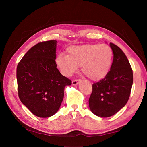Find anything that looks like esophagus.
I'll return each instance as SVG.
<instances>
[{
    "label": "esophagus",
    "instance_id": "1",
    "mask_svg": "<svg viewBox=\"0 0 147 147\" xmlns=\"http://www.w3.org/2000/svg\"><path fill=\"white\" fill-rule=\"evenodd\" d=\"M80 79H77V80H73V86H76V85H78V84L80 82Z\"/></svg>",
    "mask_w": 147,
    "mask_h": 147
}]
</instances>
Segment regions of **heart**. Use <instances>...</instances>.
I'll use <instances>...</instances> for the list:
<instances>
[{
	"label": "heart",
	"mask_w": 147,
	"mask_h": 147,
	"mask_svg": "<svg viewBox=\"0 0 147 147\" xmlns=\"http://www.w3.org/2000/svg\"><path fill=\"white\" fill-rule=\"evenodd\" d=\"M68 55L60 54L56 63L61 73L70 76L82 67V71L91 80L97 81L105 77L110 70L113 61V51L106 44H87L71 46Z\"/></svg>",
	"instance_id": "heart-1"
}]
</instances>
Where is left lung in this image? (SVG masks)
Wrapping results in <instances>:
<instances>
[{"mask_svg": "<svg viewBox=\"0 0 147 147\" xmlns=\"http://www.w3.org/2000/svg\"><path fill=\"white\" fill-rule=\"evenodd\" d=\"M113 53L110 71L105 78L93 84L89 99L92 113L100 117L115 115L126 105L130 97L133 84V72L123 51L109 43Z\"/></svg>", "mask_w": 147, "mask_h": 147, "instance_id": "1", "label": "left lung"}]
</instances>
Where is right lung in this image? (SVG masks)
Listing matches in <instances>:
<instances>
[{"label":"right lung","instance_id":"add662e5","mask_svg":"<svg viewBox=\"0 0 147 147\" xmlns=\"http://www.w3.org/2000/svg\"><path fill=\"white\" fill-rule=\"evenodd\" d=\"M56 40L36 44L24 54L17 67L19 99L39 117H49L58 111L65 87L72 83L56 67Z\"/></svg>","mask_w":147,"mask_h":147}]
</instances>
